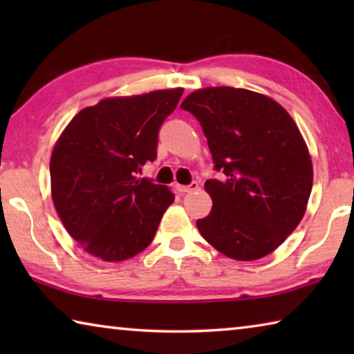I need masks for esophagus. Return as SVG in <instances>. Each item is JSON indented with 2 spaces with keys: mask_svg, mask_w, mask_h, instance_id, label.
Returning <instances> with one entry per match:
<instances>
[{
  "mask_svg": "<svg viewBox=\"0 0 354 354\" xmlns=\"http://www.w3.org/2000/svg\"><path fill=\"white\" fill-rule=\"evenodd\" d=\"M175 189L179 192V194H189V192L198 189V183H196V181H192L189 185L176 184V185H175Z\"/></svg>",
  "mask_w": 354,
  "mask_h": 354,
  "instance_id": "34e87169",
  "label": "esophagus"
}]
</instances>
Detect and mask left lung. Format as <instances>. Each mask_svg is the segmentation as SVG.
<instances>
[{
    "label": "left lung",
    "instance_id": "8db88e82",
    "mask_svg": "<svg viewBox=\"0 0 354 354\" xmlns=\"http://www.w3.org/2000/svg\"><path fill=\"white\" fill-rule=\"evenodd\" d=\"M181 109L198 120L211 149L212 211L201 236L237 261L270 254L301 221L313 190V162L295 122L277 101L234 87L190 93Z\"/></svg>",
    "mask_w": 354,
    "mask_h": 354
}]
</instances>
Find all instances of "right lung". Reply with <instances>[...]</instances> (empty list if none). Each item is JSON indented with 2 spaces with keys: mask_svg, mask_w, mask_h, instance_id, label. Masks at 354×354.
Returning a JSON list of instances; mask_svg holds the SVG:
<instances>
[{
  "mask_svg": "<svg viewBox=\"0 0 354 354\" xmlns=\"http://www.w3.org/2000/svg\"><path fill=\"white\" fill-rule=\"evenodd\" d=\"M183 95L107 98L77 112L50 160L51 195L65 230L95 257L118 262L145 250L175 195L137 175L158 156L159 129Z\"/></svg>",
  "mask_w": 354,
  "mask_h": 354,
  "instance_id": "right-lung-1",
  "label": "right lung"
}]
</instances>
